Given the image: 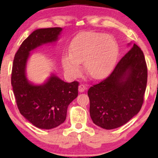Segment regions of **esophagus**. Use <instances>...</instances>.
<instances>
[{"mask_svg": "<svg viewBox=\"0 0 158 158\" xmlns=\"http://www.w3.org/2000/svg\"><path fill=\"white\" fill-rule=\"evenodd\" d=\"M85 89H86V86L84 85V84H81V85H79V87H78V90L81 93H83V92H84L85 90Z\"/></svg>", "mask_w": 158, "mask_h": 158, "instance_id": "obj_1", "label": "esophagus"}]
</instances>
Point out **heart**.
<instances>
[{"label":"heart","mask_w":158,"mask_h":158,"mask_svg":"<svg viewBox=\"0 0 158 158\" xmlns=\"http://www.w3.org/2000/svg\"><path fill=\"white\" fill-rule=\"evenodd\" d=\"M118 46L112 36L101 33L86 32L73 40L70 55H63L64 70L71 76L80 72L79 64L83 63L84 70L90 78L98 80L105 77L115 63Z\"/></svg>","instance_id":"heart-1"}]
</instances>
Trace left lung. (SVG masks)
Masks as SVG:
<instances>
[{
	"instance_id": "left-lung-1",
	"label": "left lung",
	"mask_w": 158,
	"mask_h": 158,
	"mask_svg": "<svg viewBox=\"0 0 158 158\" xmlns=\"http://www.w3.org/2000/svg\"><path fill=\"white\" fill-rule=\"evenodd\" d=\"M147 81L143 52L134 44L111 75L88 90L93 122L106 129L118 128L128 122L141 109Z\"/></svg>"
}]
</instances>
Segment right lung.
<instances>
[{"label": "right lung", "mask_w": 158, "mask_h": 158, "mask_svg": "<svg viewBox=\"0 0 158 158\" xmlns=\"http://www.w3.org/2000/svg\"><path fill=\"white\" fill-rule=\"evenodd\" d=\"M62 30L60 27L35 30L21 44L13 62L11 85L17 106L21 115L40 129H50L62 124L69 104L78 95L77 81L66 83L53 74L44 84L34 85L26 77L30 52L57 41Z\"/></svg>", "instance_id": "1"}]
</instances>
